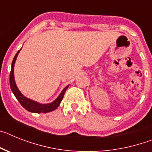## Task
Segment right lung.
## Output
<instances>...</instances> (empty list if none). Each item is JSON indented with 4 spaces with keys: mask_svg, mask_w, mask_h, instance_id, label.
Masks as SVG:
<instances>
[{
    "mask_svg": "<svg viewBox=\"0 0 152 152\" xmlns=\"http://www.w3.org/2000/svg\"><path fill=\"white\" fill-rule=\"evenodd\" d=\"M20 50L21 49L17 52V54L15 55V56L13 58V61H12L11 71H10V86L12 92L13 93L14 96H16L17 100H18V101L20 102V103L22 105V107H24L26 110L29 111V112L35 113H49L55 110L60 105L61 101L62 100L63 96H64V93H65L66 90L68 89V88L69 87V84L67 85L66 87L62 90V91H61V94L58 95V96L56 98L54 101L52 102V103H38V102L35 101V100H31L29 98L26 97V96H24L22 93L20 91V90L18 89L17 84H16L15 79H14V64H15L16 60H17V56H18V54L20 53Z\"/></svg>",
    "mask_w": 152,
    "mask_h": 152,
    "instance_id": "obj_1",
    "label": "right lung"
}]
</instances>
